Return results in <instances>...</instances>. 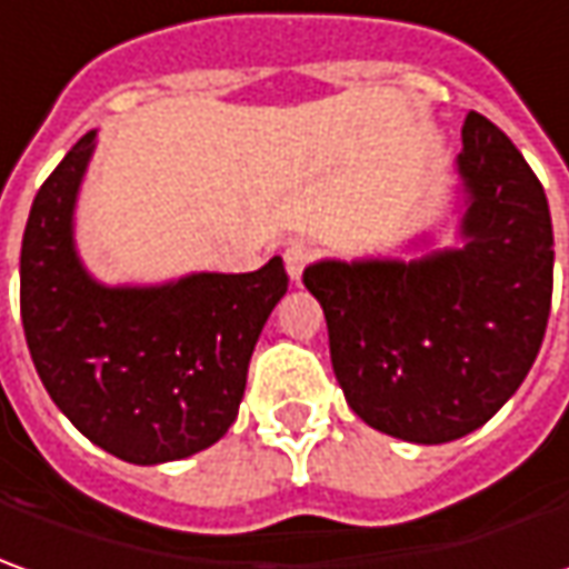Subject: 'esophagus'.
<instances>
[{"label": "esophagus", "instance_id": "34e87169", "mask_svg": "<svg viewBox=\"0 0 569 569\" xmlns=\"http://www.w3.org/2000/svg\"><path fill=\"white\" fill-rule=\"evenodd\" d=\"M315 254L317 249L315 246H308V242H292V246L286 249V270H289V280H292V283H299L301 270L308 268V261H315Z\"/></svg>", "mask_w": 569, "mask_h": 569}]
</instances>
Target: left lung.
I'll return each instance as SVG.
<instances>
[{
  "label": "left lung",
  "instance_id": "left-lung-1",
  "mask_svg": "<svg viewBox=\"0 0 569 569\" xmlns=\"http://www.w3.org/2000/svg\"><path fill=\"white\" fill-rule=\"evenodd\" d=\"M458 246L305 268L333 373L367 427L417 446L479 430L520 389L551 311L555 236L542 183L489 118L467 114Z\"/></svg>",
  "mask_w": 569,
  "mask_h": 569
}]
</instances>
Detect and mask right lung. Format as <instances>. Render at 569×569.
Segmentation results:
<instances>
[{"instance_id":"obj_1","label":"right lung","mask_w":569,"mask_h":569,"mask_svg":"<svg viewBox=\"0 0 569 569\" xmlns=\"http://www.w3.org/2000/svg\"><path fill=\"white\" fill-rule=\"evenodd\" d=\"M96 130L42 183L21 242V320L58 411L92 446L164 463L214 446L239 415L254 342L286 296L283 258L252 273L108 286L83 268L73 208Z\"/></svg>"}]
</instances>
